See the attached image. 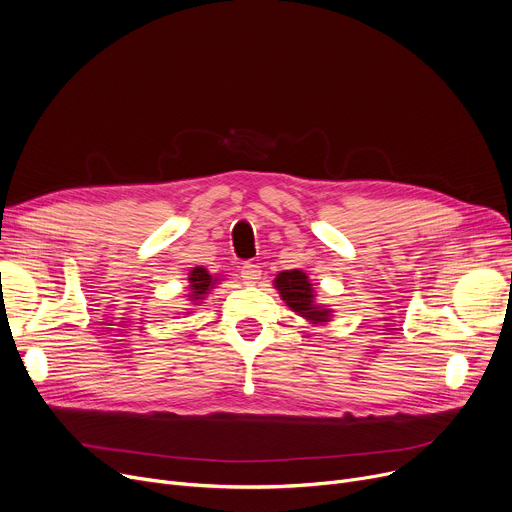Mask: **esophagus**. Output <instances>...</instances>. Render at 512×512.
I'll list each match as a JSON object with an SVG mask.
<instances>
[{
	"label": "esophagus",
	"instance_id": "obj_1",
	"mask_svg": "<svg viewBox=\"0 0 512 512\" xmlns=\"http://www.w3.org/2000/svg\"><path fill=\"white\" fill-rule=\"evenodd\" d=\"M241 278H243L247 284H255V282L261 278L259 265L253 263V261H245V263H243V269H241Z\"/></svg>",
	"mask_w": 512,
	"mask_h": 512
}]
</instances>
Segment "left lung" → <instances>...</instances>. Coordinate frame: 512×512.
I'll list each match as a JSON object with an SVG mask.
<instances>
[{
  "mask_svg": "<svg viewBox=\"0 0 512 512\" xmlns=\"http://www.w3.org/2000/svg\"><path fill=\"white\" fill-rule=\"evenodd\" d=\"M276 288L280 290L282 298L288 302L290 309L302 317H306L313 323H323L329 319L327 309H319L317 304H313V290L309 284V278L298 269H288L282 271V274L276 278Z\"/></svg>",
  "mask_w": 512,
  "mask_h": 512,
  "instance_id": "left-lung-1",
  "label": "left lung"
}]
</instances>
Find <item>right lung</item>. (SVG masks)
Masks as SVG:
<instances>
[{"label":"right lung","mask_w":512,"mask_h":512,"mask_svg":"<svg viewBox=\"0 0 512 512\" xmlns=\"http://www.w3.org/2000/svg\"><path fill=\"white\" fill-rule=\"evenodd\" d=\"M214 282L216 280H212V276L208 274L206 269L203 267H195L191 274H189V288H191V294H189V298L191 300H201V296L208 292V288L210 286H214Z\"/></svg>","instance_id":"add662e5"}]
</instances>
